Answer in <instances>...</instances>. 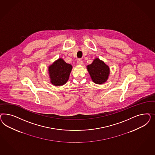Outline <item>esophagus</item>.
<instances>
[{"label":"esophagus","instance_id":"esophagus-1","mask_svg":"<svg viewBox=\"0 0 155 155\" xmlns=\"http://www.w3.org/2000/svg\"><path fill=\"white\" fill-rule=\"evenodd\" d=\"M77 64H78V65H82L83 64V61H82V60L81 59H78V60H77Z\"/></svg>","mask_w":155,"mask_h":155}]
</instances>
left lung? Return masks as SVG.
Returning <instances> with one entry per match:
<instances>
[{
	"mask_svg": "<svg viewBox=\"0 0 155 155\" xmlns=\"http://www.w3.org/2000/svg\"><path fill=\"white\" fill-rule=\"evenodd\" d=\"M91 80L97 84H102L108 80L110 68L103 61L96 58L92 64L87 66Z\"/></svg>",
	"mask_w": 155,
	"mask_h": 155,
	"instance_id": "8db88e82",
	"label": "left lung"
}]
</instances>
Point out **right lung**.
Segmentation results:
<instances>
[{"instance_id": "obj_1", "label": "right lung", "mask_w": 155, "mask_h": 155, "mask_svg": "<svg viewBox=\"0 0 155 155\" xmlns=\"http://www.w3.org/2000/svg\"><path fill=\"white\" fill-rule=\"evenodd\" d=\"M72 66L66 63L60 58L48 67V71L51 82L54 86H62L65 84L69 80Z\"/></svg>"}]
</instances>
